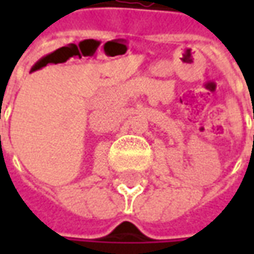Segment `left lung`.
Wrapping results in <instances>:
<instances>
[{"label": "left lung", "instance_id": "1", "mask_svg": "<svg viewBox=\"0 0 254 254\" xmlns=\"http://www.w3.org/2000/svg\"><path fill=\"white\" fill-rule=\"evenodd\" d=\"M253 119H254V113H253ZM253 141H254V137H253Z\"/></svg>", "mask_w": 254, "mask_h": 254}]
</instances>
